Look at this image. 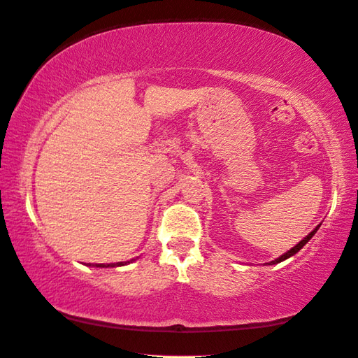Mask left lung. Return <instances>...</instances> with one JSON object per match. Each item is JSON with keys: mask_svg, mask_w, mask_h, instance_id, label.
I'll return each mask as SVG.
<instances>
[{"mask_svg": "<svg viewBox=\"0 0 358 358\" xmlns=\"http://www.w3.org/2000/svg\"><path fill=\"white\" fill-rule=\"evenodd\" d=\"M320 227V226H318ZM318 227H316V229H313V231L312 232H310L308 235H307V237L304 238V240H301L299 243H298V245H296L294 248H292V249H289V251L288 252H285L284 255H280V257L279 259H275V260H273L271 263H269V265H275V263H279V262H284L285 259H288V257H292V255H294L296 252H298V251H301V249L302 248H304V245H306V243L310 240V238H312L313 237V235L316 234V231H318Z\"/></svg>", "mask_w": 358, "mask_h": 358, "instance_id": "obj_1", "label": "left lung"}]
</instances>
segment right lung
Instances as JSON below:
<instances>
[{"instance_id":"obj_1","label":"right lung","mask_w":358,"mask_h":358,"mask_svg":"<svg viewBox=\"0 0 358 358\" xmlns=\"http://www.w3.org/2000/svg\"><path fill=\"white\" fill-rule=\"evenodd\" d=\"M126 263H129V262H118V263H109V265H101V263H98V265H93V266H99V268H107V266H123V265H126ZM89 266H90V263H89Z\"/></svg>"}]
</instances>
